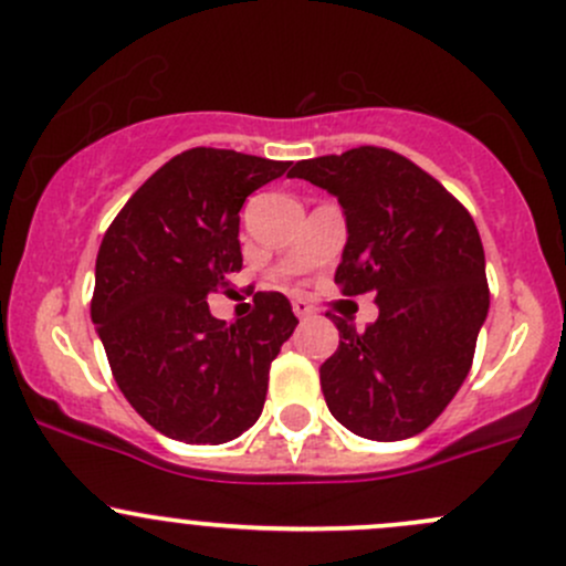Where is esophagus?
I'll use <instances>...</instances> for the list:
<instances>
[{"instance_id":"1","label":"esophagus","mask_w":566,"mask_h":566,"mask_svg":"<svg viewBox=\"0 0 566 566\" xmlns=\"http://www.w3.org/2000/svg\"><path fill=\"white\" fill-rule=\"evenodd\" d=\"M293 312H295V317H308V314H314V306L308 301H303V298H295L293 301Z\"/></svg>"}]
</instances>
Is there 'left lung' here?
<instances>
[{
  "mask_svg": "<svg viewBox=\"0 0 566 566\" xmlns=\"http://www.w3.org/2000/svg\"><path fill=\"white\" fill-rule=\"evenodd\" d=\"M287 176L338 198L347 243L336 284L344 295L374 293L379 306L366 331L331 317L338 349L319 366L331 415L377 442L426 431L467 379L491 303L474 219L390 148L303 159Z\"/></svg>",
  "mask_w": 566,
  "mask_h": 566,
  "instance_id": "8db88e82",
  "label": "left lung"
}]
</instances>
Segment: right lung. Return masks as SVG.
<instances>
[{
  "mask_svg": "<svg viewBox=\"0 0 566 566\" xmlns=\"http://www.w3.org/2000/svg\"><path fill=\"white\" fill-rule=\"evenodd\" d=\"M290 163L189 148L113 219L97 254L92 323L124 398L187 444H222L258 423L268 371L293 336V306L258 293L247 317H211L208 295L241 271L238 211Z\"/></svg>",
  "mask_w": 566,
  "mask_h": 566,
  "instance_id": "add662e5",
  "label": "right lung"
}]
</instances>
